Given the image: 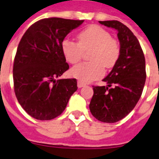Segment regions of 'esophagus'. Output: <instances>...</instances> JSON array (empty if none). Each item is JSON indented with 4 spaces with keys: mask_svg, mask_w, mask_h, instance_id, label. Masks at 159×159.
<instances>
[{
    "mask_svg": "<svg viewBox=\"0 0 159 159\" xmlns=\"http://www.w3.org/2000/svg\"><path fill=\"white\" fill-rule=\"evenodd\" d=\"M77 86H78L79 88H83V87H84V86H86V84H84V83L81 82V81H78V83H77Z\"/></svg>",
    "mask_w": 159,
    "mask_h": 159,
    "instance_id": "obj_1",
    "label": "esophagus"
}]
</instances>
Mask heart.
Returning a JSON list of instances; mask_svg holds the SVG:
<instances>
[{
	"instance_id": "obj_1",
	"label": "heart",
	"mask_w": 159,
	"mask_h": 159,
	"mask_svg": "<svg viewBox=\"0 0 159 159\" xmlns=\"http://www.w3.org/2000/svg\"><path fill=\"white\" fill-rule=\"evenodd\" d=\"M78 43L64 39L61 43L63 54L67 61L77 64L83 58L84 52L89 51L92 62L82 63L73 67L71 74L84 83H90L104 74V67L111 68L120 56V46L111 33L99 25H92L83 29L77 35Z\"/></svg>"
}]
</instances>
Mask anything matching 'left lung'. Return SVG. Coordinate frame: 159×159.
<instances>
[{
  "instance_id": "1",
  "label": "left lung",
  "mask_w": 159,
  "mask_h": 159,
  "mask_svg": "<svg viewBox=\"0 0 159 159\" xmlns=\"http://www.w3.org/2000/svg\"><path fill=\"white\" fill-rule=\"evenodd\" d=\"M99 23L117 30L120 56L102 80L107 86H93L89 108L96 119L112 123L126 117L139 100L147 77L145 57L138 39L126 25L118 20Z\"/></svg>"
}]
</instances>
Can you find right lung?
Segmentation results:
<instances>
[{
	"label": "right lung",
	"instance_id": "add662e5",
	"mask_svg": "<svg viewBox=\"0 0 159 159\" xmlns=\"http://www.w3.org/2000/svg\"><path fill=\"white\" fill-rule=\"evenodd\" d=\"M84 20L52 17L36 22L25 32L13 64L14 92L29 116L51 120L61 115L77 90L75 79H59L69 65L61 43Z\"/></svg>",
	"mask_w": 159,
	"mask_h": 159
}]
</instances>
